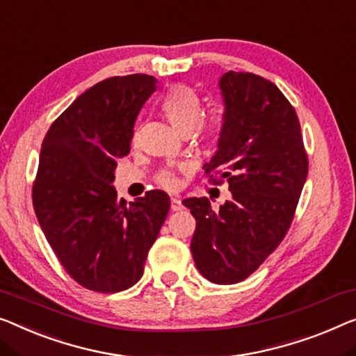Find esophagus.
<instances>
[{
    "label": "esophagus",
    "instance_id": "34e87169",
    "mask_svg": "<svg viewBox=\"0 0 356 356\" xmlns=\"http://www.w3.org/2000/svg\"><path fill=\"white\" fill-rule=\"evenodd\" d=\"M180 209H184L182 200H180L179 196H172V198H171V211H180Z\"/></svg>",
    "mask_w": 356,
    "mask_h": 356
}]
</instances>
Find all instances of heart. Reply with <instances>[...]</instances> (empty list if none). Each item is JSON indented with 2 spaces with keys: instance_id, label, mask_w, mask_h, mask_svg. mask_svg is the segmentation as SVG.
Wrapping results in <instances>:
<instances>
[{
  "instance_id": "1",
  "label": "heart",
  "mask_w": 356,
  "mask_h": 356,
  "mask_svg": "<svg viewBox=\"0 0 356 356\" xmlns=\"http://www.w3.org/2000/svg\"><path fill=\"white\" fill-rule=\"evenodd\" d=\"M160 107L169 123L180 134H190L198 124L201 99L193 88L185 86V84H176L163 95ZM222 127H224V115L222 113H214L208 121L198 124V129L206 137H217L222 132ZM158 180L168 188H172L177 182L174 174L169 171L161 172Z\"/></svg>"
}]
</instances>
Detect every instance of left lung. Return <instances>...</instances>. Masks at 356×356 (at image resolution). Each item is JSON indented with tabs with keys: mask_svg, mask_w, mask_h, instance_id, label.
Instances as JSON below:
<instances>
[{
	"mask_svg": "<svg viewBox=\"0 0 356 356\" xmlns=\"http://www.w3.org/2000/svg\"><path fill=\"white\" fill-rule=\"evenodd\" d=\"M224 127L203 169L227 179L232 198L212 209L208 198L182 203L196 219L193 261L206 280H246L275 251L299 203L309 174L296 110L262 76L227 72L219 79Z\"/></svg>",
	"mask_w": 356,
	"mask_h": 356,
	"instance_id": "left-lung-1",
	"label": "left lung"
}]
</instances>
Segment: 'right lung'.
Instances as JSON below:
<instances>
[{"mask_svg": "<svg viewBox=\"0 0 356 356\" xmlns=\"http://www.w3.org/2000/svg\"><path fill=\"white\" fill-rule=\"evenodd\" d=\"M156 91L144 73L104 79L51 124L42 140L33 208L63 268L84 288L118 293L144 275L171 200L161 190L127 204L113 187L137 115Z\"/></svg>", "mask_w": 356, "mask_h": 356, "instance_id": "add662e5", "label": "right lung"}]
</instances>
